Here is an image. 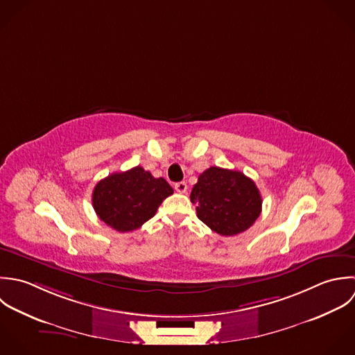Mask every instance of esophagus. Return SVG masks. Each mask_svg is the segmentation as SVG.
<instances>
[{
	"mask_svg": "<svg viewBox=\"0 0 355 355\" xmlns=\"http://www.w3.org/2000/svg\"><path fill=\"white\" fill-rule=\"evenodd\" d=\"M175 190L180 194H184L187 191V183L186 182H179L175 184Z\"/></svg>",
	"mask_w": 355,
	"mask_h": 355,
	"instance_id": "obj_1",
	"label": "esophagus"
}]
</instances>
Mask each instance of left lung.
Returning <instances> with one entry per match:
<instances>
[{
	"label": "left lung",
	"mask_w": 355,
	"mask_h": 355,
	"mask_svg": "<svg viewBox=\"0 0 355 355\" xmlns=\"http://www.w3.org/2000/svg\"><path fill=\"white\" fill-rule=\"evenodd\" d=\"M190 200L197 216L220 236L248 230L261 212V196L254 182L242 172L211 166L198 176Z\"/></svg>",
	"instance_id": "obj_1"
}]
</instances>
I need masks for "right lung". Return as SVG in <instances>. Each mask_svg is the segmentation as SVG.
Returning <instances> with one entry per match:
<instances>
[{"label": "right lung", "instance_id": "obj_1", "mask_svg": "<svg viewBox=\"0 0 355 355\" xmlns=\"http://www.w3.org/2000/svg\"><path fill=\"white\" fill-rule=\"evenodd\" d=\"M173 189L164 178H154L141 166L102 179L92 194V205L107 226L119 233L133 232L150 220Z\"/></svg>", "mask_w": 355, "mask_h": 355}]
</instances>
